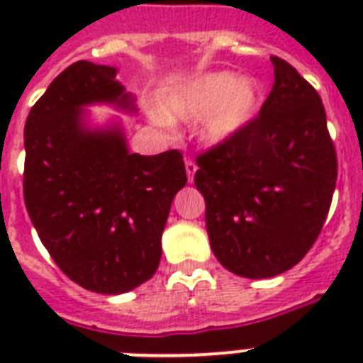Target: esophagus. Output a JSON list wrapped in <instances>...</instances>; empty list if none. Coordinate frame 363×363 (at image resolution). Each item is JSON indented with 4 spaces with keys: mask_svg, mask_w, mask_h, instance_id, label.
I'll return each instance as SVG.
<instances>
[{
    "mask_svg": "<svg viewBox=\"0 0 363 363\" xmlns=\"http://www.w3.org/2000/svg\"><path fill=\"white\" fill-rule=\"evenodd\" d=\"M184 167H186L188 182H192L194 181V173L198 171V165H196V162H194V160H186V162H184Z\"/></svg>",
    "mask_w": 363,
    "mask_h": 363,
    "instance_id": "esophagus-1",
    "label": "esophagus"
}]
</instances>
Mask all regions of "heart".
<instances>
[{
  "instance_id": "obj_1",
  "label": "heart",
  "mask_w": 363,
  "mask_h": 363,
  "mask_svg": "<svg viewBox=\"0 0 363 363\" xmlns=\"http://www.w3.org/2000/svg\"><path fill=\"white\" fill-rule=\"evenodd\" d=\"M264 105V88L233 71L192 77L169 94L160 107L162 121L190 122L203 116L199 139L205 147H224L252 125Z\"/></svg>"
}]
</instances>
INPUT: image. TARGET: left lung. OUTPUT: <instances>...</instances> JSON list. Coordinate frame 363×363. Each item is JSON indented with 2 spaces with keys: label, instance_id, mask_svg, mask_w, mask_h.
I'll return each instance as SVG.
<instances>
[{
  "label": "left lung",
  "instance_id": "obj_1",
  "mask_svg": "<svg viewBox=\"0 0 363 363\" xmlns=\"http://www.w3.org/2000/svg\"><path fill=\"white\" fill-rule=\"evenodd\" d=\"M275 82L245 133L198 156L211 248L247 279L281 275L320 233L337 181V156L315 88L271 56Z\"/></svg>",
  "mask_w": 363,
  "mask_h": 363
}]
</instances>
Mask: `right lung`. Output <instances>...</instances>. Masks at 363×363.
Segmentation results:
<instances>
[{
  "label": "right lung",
  "mask_w": 363,
  "mask_h": 363,
  "mask_svg": "<svg viewBox=\"0 0 363 363\" xmlns=\"http://www.w3.org/2000/svg\"><path fill=\"white\" fill-rule=\"evenodd\" d=\"M113 65L86 60L60 73L24 128V201L39 239L79 286L124 294L147 282L162 233L186 184L179 150L130 152L122 122L90 124V105L137 113Z\"/></svg>",
  "instance_id": "obj_1"
}]
</instances>
